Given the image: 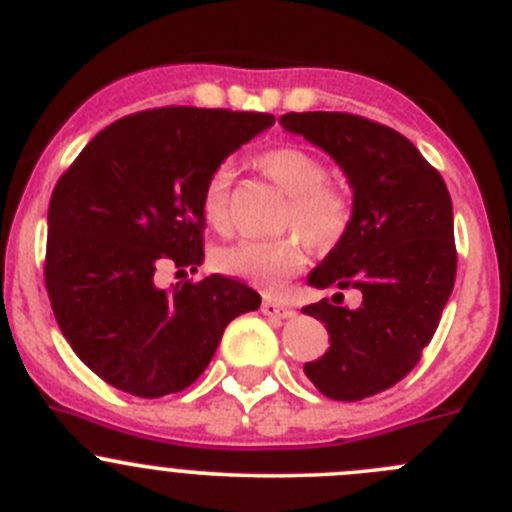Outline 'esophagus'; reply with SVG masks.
Masks as SVG:
<instances>
[{
	"label": "esophagus",
	"mask_w": 512,
	"mask_h": 512,
	"mask_svg": "<svg viewBox=\"0 0 512 512\" xmlns=\"http://www.w3.org/2000/svg\"><path fill=\"white\" fill-rule=\"evenodd\" d=\"M260 310H262V315L272 317V320H287V317L295 315V310H292V307L282 305V302H277V300H262Z\"/></svg>",
	"instance_id": "obj_1"
}]
</instances>
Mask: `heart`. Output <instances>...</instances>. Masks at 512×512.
Returning a JSON list of instances; mask_svg holds the SVG:
<instances>
[{"mask_svg": "<svg viewBox=\"0 0 512 512\" xmlns=\"http://www.w3.org/2000/svg\"><path fill=\"white\" fill-rule=\"evenodd\" d=\"M260 170L287 192L282 225L295 227L310 245L330 247L345 235L350 225V200L342 190L330 185L325 162L305 147L285 145L265 152L257 160ZM230 182L232 167L220 165L202 187V217L207 225L225 232L230 227ZM225 275L237 277L257 290L272 292L287 277L305 265V247L300 237L287 235L277 240H240L220 247L212 257Z\"/></svg>", "mask_w": 512, "mask_h": 512, "instance_id": "obj_1", "label": "heart"}]
</instances>
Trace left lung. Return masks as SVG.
Here are the masks:
<instances>
[{
  "label": "left lung",
  "instance_id": "obj_1",
  "mask_svg": "<svg viewBox=\"0 0 512 512\" xmlns=\"http://www.w3.org/2000/svg\"><path fill=\"white\" fill-rule=\"evenodd\" d=\"M280 124L327 152L352 187L350 225L307 282L352 287L362 302L302 307L330 335L305 375L327 398L365 400L403 380L438 330L458 267L453 202L440 172L385 124L347 112H290Z\"/></svg>",
  "mask_w": 512,
  "mask_h": 512
}]
</instances>
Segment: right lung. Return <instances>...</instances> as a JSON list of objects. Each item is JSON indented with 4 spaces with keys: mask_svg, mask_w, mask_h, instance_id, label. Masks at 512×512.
Masks as SVG:
<instances>
[{
    "mask_svg": "<svg viewBox=\"0 0 512 512\" xmlns=\"http://www.w3.org/2000/svg\"><path fill=\"white\" fill-rule=\"evenodd\" d=\"M275 117L162 107L104 127L49 200L44 285L79 360L137 398L180 393L205 372L225 327L260 307L245 282L210 275L162 290L165 262L197 272L202 187Z\"/></svg>",
    "mask_w": 512,
    "mask_h": 512,
    "instance_id": "add662e5",
    "label": "right lung"
}]
</instances>
